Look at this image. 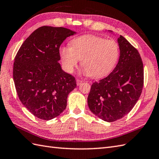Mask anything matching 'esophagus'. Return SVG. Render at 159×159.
I'll list each match as a JSON object with an SVG mask.
<instances>
[{
  "label": "esophagus",
  "instance_id": "esophagus-1",
  "mask_svg": "<svg viewBox=\"0 0 159 159\" xmlns=\"http://www.w3.org/2000/svg\"><path fill=\"white\" fill-rule=\"evenodd\" d=\"M83 83V80H80V79H76V84L78 86H79L80 84Z\"/></svg>",
  "mask_w": 159,
  "mask_h": 159
}]
</instances>
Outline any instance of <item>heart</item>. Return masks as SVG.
I'll list each match as a JSON object with an SVG mask.
<instances>
[{"label": "heart", "instance_id": "heart-1", "mask_svg": "<svg viewBox=\"0 0 159 159\" xmlns=\"http://www.w3.org/2000/svg\"><path fill=\"white\" fill-rule=\"evenodd\" d=\"M63 67L72 73L82 60V72L93 78L106 76L115 67L120 55L119 46L115 40H106L95 35H84L75 39L71 46L60 48Z\"/></svg>", "mask_w": 159, "mask_h": 159}]
</instances>
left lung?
<instances>
[{"label": "left lung", "instance_id": "obj_1", "mask_svg": "<svg viewBox=\"0 0 159 159\" xmlns=\"http://www.w3.org/2000/svg\"><path fill=\"white\" fill-rule=\"evenodd\" d=\"M117 42V65L108 76L93 83L87 99L91 111L106 122L126 116L139 99L143 84V63L138 50L121 35Z\"/></svg>", "mask_w": 159, "mask_h": 159}]
</instances>
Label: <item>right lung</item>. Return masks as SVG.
Segmentation results:
<instances>
[{"mask_svg": "<svg viewBox=\"0 0 159 159\" xmlns=\"http://www.w3.org/2000/svg\"><path fill=\"white\" fill-rule=\"evenodd\" d=\"M76 32L63 27L42 26L24 43L13 64V80L22 104L40 119H53L64 111L75 78L61 69L60 47Z\"/></svg>", "mask_w": 159, "mask_h": 159, "instance_id": "obj_1", "label": "right lung"}]
</instances>
